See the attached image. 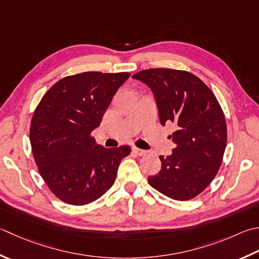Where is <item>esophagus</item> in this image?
Returning a JSON list of instances; mask_svg holds the SVG:
<instances>
[{
	"instance_id": "1",
	"label": "esophagus",
	"mask_w": 259,
	"mask_h": 259,
	"mask_svg": "<svg viewBox=\"0 0 259 259\" xmlns=\"http://www.w3.org/2000/svg\"><path fill=\"white\" fill-rule=\"evenodd\" d=\"M133 151H134V153H135L136 155H138V156H144V155H146V151H145V150L137 148V147H133Z\"/></svg>"
}]
</instances>
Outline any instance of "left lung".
Returning <instances> with one entry per match:
<instances>
[{
	"label": "left lung",
	"mask_w": 259,
	"mask_h": 259,
	"mask_svg": "<svg viewBox=\"0 0 259 259\" xmlns=\"http://www.w3.org/2000/svg\"><path fill=\"white\" fill-rule=\"evenodd\" d=\"M134 78L153 91L160 123H173L171 155L160 156L161 169L150 186L173 200H191L215 177L227 145L224 111L214 94L192 73L170 68L138 72Z\"/></svg>",
	"instance_id": "obj_1"
}]
</instances>
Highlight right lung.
<instances>
[{
    "mask_svg": "<svg viewBox=\"0 0 259 259\" xmlns=\"http://www.w3.org/2000/svg\"><path fill=\"white\" fill-rule=\"evenodd\" d=\"M129 73L85 72L50 88L35 109L30 143L39 173L65 203L84 205L113 185L129 146L104 148L91 134L98 128Z\"/></svg>",
    "mask_w": 259,
    "mask_h": 259,
    "instance_id": "right-lung-1",
    "label": "right lung"
}]
</instances>
